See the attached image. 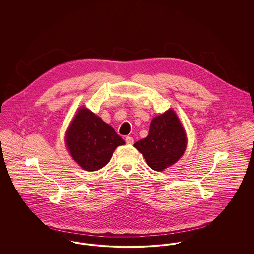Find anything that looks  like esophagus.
Returning a JSON list of instances; mask_svg holds the SVG:
<instances>
[{
	"instance_id": "esophagus-1",
	"label": "esophagus",
	"mask_w": 254,
	"mask_h": 254,
	"mask_svg": "<svg viewBox=\"0 0 254 254\" xmlns=\"http://www.w3.org/2000/svg\"><path fill=\"white\" fill-rule=\"evenodd\" d=\"M125 141H126V144H127V145H133L134 144V139L130 136H127Z\"/></svg>"
}]
</instances>
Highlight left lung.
Here are the masks:
<instances>
[{
    "label": "left lung",
    "instance_id": "left-lung-1",
    "mask_svg": "<svg viewBox=\"0 0 254 254\" xmlns=\"http://www.w3.org/2000/svg\"><path fill=\"white\" fill-rule=\"evenodd\" d=\"M187 137L176 114L169 110L152 119L147 137L134 144L147 165L162 171L176 163L185 152Z\"/></svg>",
    "mask_w": 254,
    "mask_h": 254
}]
</instances>
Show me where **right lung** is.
<instances>
[{"mask_svg": "<svg viewBox=\"0 0 254 254\" xmlns=\"http://www.w3.org/2000/svg\"><path fill=\"white\" fill-rule=\"evenodd\" d=\"M65 142L73 159L88 171L105 167L115 148L125 144L109 124L86 109H80L76 114Z\"/></svg>", "mask_w": 254, "mask_h": 254, "instance_id": "right-lung-1", "label": "right lung"}]
</instances>
